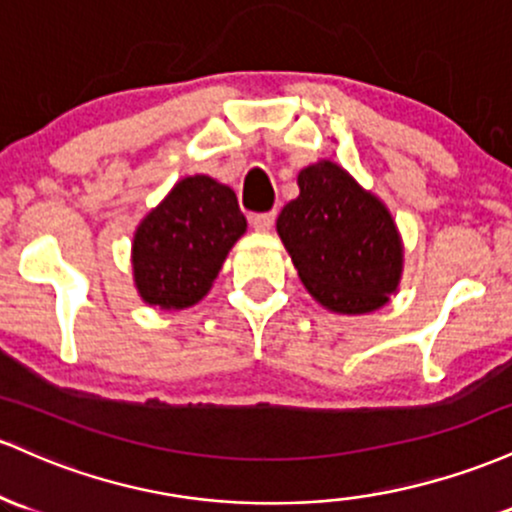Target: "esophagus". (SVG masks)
Instances as JSON below:
<instances>
[{"instance_id":"34e87169","label":"esophagus","mask_w":512,"mask_h":512,"mask_svg":"<svg viewBox=\"0 0 512 512\" xmlns=\"http://www.w3.org/2000/svg\"><path fill=\"white\" fill-rule=\"evenodd\" d=\"M275 222V212H258V215H251V227L256 232H268Z\"/></svg>"}]
</instances>
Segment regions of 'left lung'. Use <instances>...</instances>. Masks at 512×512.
<instances>
[{
	"mask_svg": "<svg viewBox=\"0 0 512 512\" xmlns=\"http://www.w3.org/2000/svg\"><path fill=\"white\" fill-rule=\"evenodd\" d=\"M278 237L309 295L333 314H370L399 290L404 241L392 212L331 159L297 174Z\"/></svg>",
	"mask_w": 512,
	"mask_h": 512,
	"instance_id": "left-lung-1",
	"label": "left lung"
}]
</instances>
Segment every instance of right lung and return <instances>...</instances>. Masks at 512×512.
<instances>
[{"instance_id":"obj_1","label":"right lung","mask_w":512,"mask_h":512,"mask_svg":"<svg viewBox=\"0 0 512 512\" xmlns=\"http://www.w3.org/2000/svg\"><path fill=\"white\" fill-rule=\"evenodd\" d=\"M246 232L237 193L205 174L186 176L132 237V280L149 307L188 309L210 292Z\"/></svg>"}]
</instances>
